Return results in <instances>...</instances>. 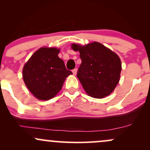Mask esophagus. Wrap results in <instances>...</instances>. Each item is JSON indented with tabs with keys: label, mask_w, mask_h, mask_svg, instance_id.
Instances as JSON below:
<instances>
[{
	"label": "esophagus",
	"mask_w": 150,
	"mask_h": 150,
	"mask_svg": "<svg viewBox=\"0 0 150 150\" xmlns=\"http://www.w3.org/2000/svg\"><path fill=\"white\" fill-rule=\"evenodd\" d=\"M77 72V68H75V69L73 70V73L74 75H76Z\"/></svg>",
	"instance_id": "1"
}]
</instances>
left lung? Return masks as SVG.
<instances>
[{
	"instance_id": "1",
	"label": "left lung",
	"mask_w": 150,
	"mask_h": 150,
	"mask_svg": "<svg viewBox=\"0 0 150 150\" xmlns=\"http://www.w3.org/2000/svg\"><path fill=\"white\" fill-rule=\"evenodd\" d=\"M71 47L80 52L82 63L77 77L87 94L99 99L109 95L120 80L122 68L118 55L96 42L85 46L73 44Z\"/></svg>"
}]
</instances>
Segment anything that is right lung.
Returning a JSON list of instances; mask_svg holds the SVG:
<instances>
[{
  "label": "right lung",
  "instance_id": "1",
  "mask_svg": "<svg viewBox=\"0 0 150 150\" xmlns=\"http://www.w3.org/2000/svg\"><path fill=\"white\" fill-rule=\"evenodd\" d=\"M59 52L56 48H40L24 65V82L39 100L46 101L54 97L61 89L65 78L73 74L58 56Z\"/></svg>",
  "mask_w": 150,
  "mask_h": 150
}]
</instances>
